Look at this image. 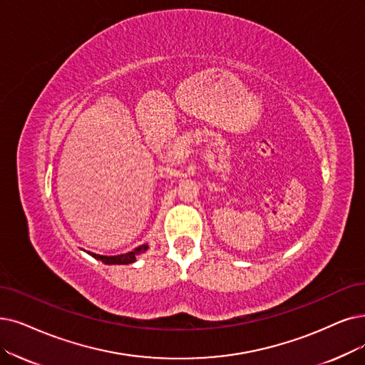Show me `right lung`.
Returning a JSON list of instances; mask_svg holds the SVG:
<instances>
[{
  "label": "right lung",
  "mask_w": 365,
  "mask_h": 365,
  "mask_svg": "<svg viewBox=\"0 0 365 365\" xmlns=\"http://www.w3.org/2000/svg\"><path fill=\"white\" fill-rule=\"evenodd\" d=\"M147 249H148V244H143V245L136 247L133 252H128L125 255H118V256H101V255H96V253H90V255L94 259L101 260L106 265H127V264H133V262L136 260V256L143 252H147Z\"/></svg>",
  "instance_id": "right-lung-1"
}]
</instances>
